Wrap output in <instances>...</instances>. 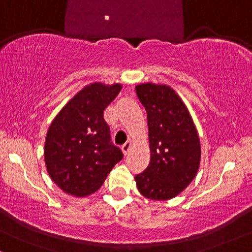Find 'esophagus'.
I'll use <instances>...</instances> for the list:
<instances>
[{
	"label": "esophagus",
	"mask_w": 252,
	"mask_h": 252,
	"mask_svg": "<svg viewBox=\"0 0 252 252\" xmlns=\"http://www.w3.org/2000/svg\"><path fill=\"white\" fill-rule=\"evenodd\" d=\"M131 147H132V144H131V142H130V141L126 142V143L122 145V150H123L124 155H128V153L130 151V149H131Z\"/></svg>",
	"instance_id": "esophagus-1"
}]
</instances>
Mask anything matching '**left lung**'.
<instances>
[{"label":"left lung","instance_id":"obj_1","mask_svg":"<svg viewBox=\"0 0 252 252\" xmlns=\"http://www.w3.org/2000/svg\"><path fill=\"white\" fill-rule=\"evenodd\" d=\"M136 94L147 110L150 163L135 176L138 191L153 201L174 198L198 171L201 144L191 116L180 96L165 84L144 83Z\"/></svg>","mask_w":252,"mask_h":252}]
</instances>
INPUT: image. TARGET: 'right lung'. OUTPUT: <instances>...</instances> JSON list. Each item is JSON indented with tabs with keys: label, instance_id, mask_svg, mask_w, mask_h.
<instances>
[{
	"label": "right lung",
	"instance_id": "right-lung-1",
	"mask_svg": "<svg viewBox=\"0 0 252 252\" xmlns=\"http://www.w3.org/2000/svg\"><path fill=\"white\" fill-rule=\"evenodd\" d=\"M121 84L93 83L77 93L54 118L44 145L48 174L68 195L83 197L98 190L109 172L123 158L110 137L105 108Z\"/></svg>",
	"mask_w": 252,
	"mask_h": 252
}]
</instances>
